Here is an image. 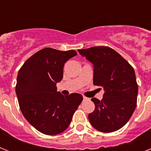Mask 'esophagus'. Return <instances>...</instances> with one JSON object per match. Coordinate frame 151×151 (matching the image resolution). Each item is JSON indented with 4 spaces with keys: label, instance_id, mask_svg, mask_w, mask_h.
Here are the masks:
<instances>
[{
    "label": "esophagus",
    "instance_id": "esophagus-1",
    "mask_svg": "<svg viewBox=\"0 0 151 151\" xmlns=\"http://www.w3.org/2000/svg\"><path fill=\"white\" fill-rule=\"evenodd\" d=\"M86 99H87V97H86L83 96V100H86Z\"/></svg>",
    "mask_w": 151,
    "mask_h": 151
}]
</instances>
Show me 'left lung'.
Listing matches in <instances>:
<instances>
[{"label":"left lung","instance_id":"obj_1","mask_svg":"<svg viewBox=\"0 0 151 151\" xmlns=\"http://www.w3.org/2000/svg\"><path fill=\"white\" fill-rule=\"evenodd\" d=\"M93 65V84L103 87L102 100L92 98L95 110L89 114L93 127L103 133L122 128L137 106L138 86L134 68L119 53L106 46L78 49Z\"/></svg>","mask_w":151,"mask_h":151}]
</instances>
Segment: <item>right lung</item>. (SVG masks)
Here are the masks:
<instances>
[{"mask_svg":"<svg viewBox=\"0 0 151 151\" xmlns=\"http://www.w3.org/2000/svg\"><path fill=\"white\" fill-rule=\"evenodd\" d=\"M77 55L75 50L45 48L31 56L20 68L15 91L20 109L28 123L47 135L68 128L83 96H63L56 83L63 78L65 63Z\"/></svg>","mask_w":151,"mask_h":151,"instance_id":"add662e5","label":"right lung"}]
</instances>
